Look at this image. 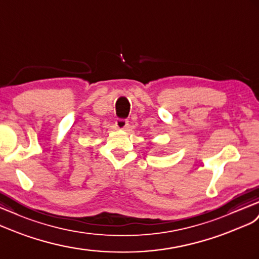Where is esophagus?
I'll list each match as a JSON object with an SVG mask.
<instances>
[{
  "mask_svg": "<svg viewBox=\"0 0 259 259\" xmlns=\"http://www.w3.org/2000/svg\"><path fill=\"white\" fill-rule=\"evenodd\" d=\"M115 125H116V128L119 129V130H124V129L128 128L129 123H128L127 120H124V119H118V120L115 123Z\"/></svg>",
  "mask_w": 259,
  "mask_h": 259,
  "instance_id": "esophagus-1",
  "label": "esophagus"
}]
</instances>
